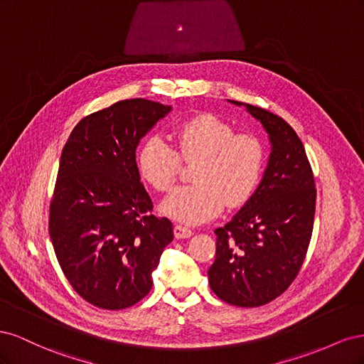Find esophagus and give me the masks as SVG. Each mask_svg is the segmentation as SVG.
Listing matches in <instances>:
<instances>
[{
  "label": "esophagus",
  "instance_id": "34e87169",
  "mask_svg": "<svg viewBox=\"0 0 364 364\" xmlns=\"http://www.w3.org/2000/svg\"><path fill=\"white\" fill-rule=\"evenodd\" d=\"M193 235V230L190 228H185L182 225H176L174 226V237L178 240H182V238H190Z\"/></svg>",
  "mask_w": 364,
  "mask_h": 364
}]
</instances>
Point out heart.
Instances as JSON below:
<instances>
[{
  "instance_id": "1",
  "label": "heart",
  "mask_w": 364,
  "mask_h": 364,
  "mask_svg": "<svg viewBox=\"0 0 364 364\" xmlns=\"http://www.w3.org/2000/svg\"><path fill=\"white\" fill-rule=\"evenodd\" d=\"M176 147L159 136L142 141L136 168L156 191H168L178 179L181 159L197 161L194 183L178 186L161 211L183 223H203L222 213L225 205L238 208L257 191L267 164V149L253 134H235L228 121L214 114L185 119L171 132Z\"/></svg>"
}]
</instances>
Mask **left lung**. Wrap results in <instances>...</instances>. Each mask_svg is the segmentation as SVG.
<instances>
[{"mask_svg": "<svg viewBox=\"0 0 364 364\" xmlns=\"http://www.w3.org/2000/svg\"><path fill=\"white\" fill-rule=\"evenodd\" d=\"M245 106L266 129L272 153L257 191L214 230L217 249L208 281L230 305L259 306L287 290L302 267L313 234L316 185L302 141L287 121Z\"/></svg>", "mask_w": 364, "mask_h": 364, "instance_id": "8db88e82", "label": "left lung"}]
</instances>
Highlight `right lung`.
<instances>
[{
	"label": "right lung",
	"mask_w": 364,
	"mask_h": 364,
	"mask_svg": "<svg viewBox=\"0 0 364 364\" xmlns=\"http://www.w3.org/2000/svg\"><path fill=\"white\" fill-rule=\"evenodd\" d=\"M170 106L130 98L82 118L62 150L48 230L71 287L103 310H123L151 290V272L173 240L168 218L136 168L139 139Z\"/></svg>",
	"instance_id": "add662e5"
}]
</instances>
